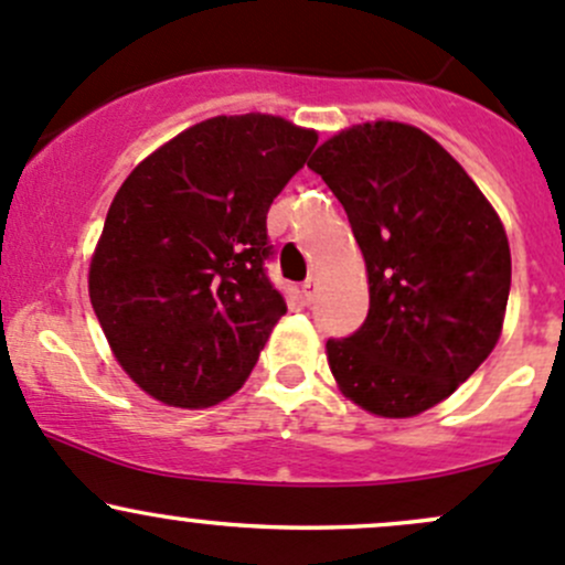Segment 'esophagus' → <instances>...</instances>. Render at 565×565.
I'll use <instances>...</instances> for the list:
<instances>
[{
	"mask_svg": "<svg viewBox=\"0 0 565 565\" xmlns=\"http://www.w3.org/2000/svg\"><path fill=\"white\" fill-rule=\"evenodd\" d=\"M317 289H319V281H317V278H315V276L306 278V281H303V298L309 300V303H311V300L317 298Z\"/></svg>",
	"mask_w": 565,
	"mask_h": 565,
	"instance_id": "1",
	"label": "esophagus"
}]
</instances>
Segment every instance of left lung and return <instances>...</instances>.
I'll return each instance as SVG.
<instances>
[{"label": "left lung", "mask_w": 565, "mask_h": 565, "mask_svg": "<svg viewBox=\"0 0 565 565\" xmlns=\"http://www.w3.org/2000/svg\"><path fill=\"white\" fill-rule=\"evenodd\" d=\"M309 169L347 210L369 278V317L324 344L339 391L377 418H413L481 366L503 333L511 248L461 163L420 128L350 125Z\"/></svg>", "instance_id": "8db88e82"}]
</instances>
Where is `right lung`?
<instances>
[{
	"label": "right lung",
	"instance_id": "right-lung-1",
	"mask_svg": "<svg viewBox=\"0 0 565 565\" xmlns=\"http://www.w3.org/2000/svg\"><path fill=\"white\" fill-rule=\"evenodd\" d=\"M317 145L273 114L191 125L119 185L89 300L122 372L169 407L243 388L287 303L265 276L267 210Z\"/></svg>",
	"mask_w": 565,
	"mask_h": 565
}]
</instances>
